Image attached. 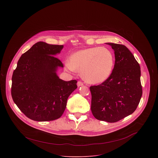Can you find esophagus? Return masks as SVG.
I'll list each match as a JSON object with an SVG mask.
<instances>
[{
  "mask_svg": "<svg viewBox=\"0 0 158 158\" xmlns=\"http://www.w3.org/2000/svg\"><path fill=\"white\" fill-rule=\"evenodd\" d=\"M77 85L78 87H80V86L83 85V83L82 82H81V81H78L77 83Z\"/></svg>",
  "mask_w": 158,
  "mask_h": 158,
  "instance_id": "34e87169",
  "label": "esophagus"
}]
</instances>
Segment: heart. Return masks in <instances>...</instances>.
I'll use <instances>...</instances> for the list:
<instances>
[{
	"instance_id": "b5f03b06",
	"label": "heart",
	"mask_w": 158,
	"mask_h": 158,
	"mask_svg": "<svg viewBox=\"0 0 158 158\" xmlns=\"http://www.w3.org/2000/svg\"><path fill=\"white\" fill-rule=\"evenodd\" d=\"M114 57L112 51L104 47L89 48L72 54L70 61L65 62L67 69L81 73L89 84H98L106 81L113 70Z\"/></svg>"
}]
</instances>
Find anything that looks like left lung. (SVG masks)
<instances>
[{
	"instance_id": "obj_1",
	"label": "left lung",
	"mask_w": 158,
	"mask_h": 158,
	"mask_svg": "<svg viewBox=\"0 0 158 158\" xmlns=\"http://www.w3.org/2000/svg\"><path fill=\"white\" fill-rule=\"evenodd\" d=\"M114 51L115 64L110 77L90 87L91 111L96 119L115 123L136 109L143 94L139 64L122 44L106 43Z\"/></svg>"
}]
</instances>
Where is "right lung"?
I'll list each match as a JSON object with an SVG mask.
<instances>
[{"label":"right lung","instance_id":"right-lung-1","mask_svg":"<svg viewBox=\"0 0 158 158\" xmlns=\"http://www.w3.org/2000/svg\"><path fill=\"white\" fill-rule=\"evenodd\" d=\"M63 46L38 42L18 60L12 77L14 102L29 119L49 121L64 113L77 81H64L57 74L61 61L55 56Z\"/></svg>","mask_w":158,"mask_h":158}]
</instances>
